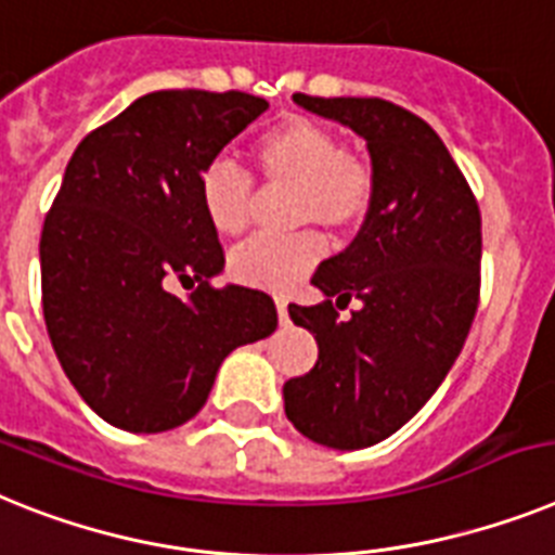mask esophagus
<instances>
[{
    "label": "esophagus",
    "instance_id": "1",
    "mask_svg": "<svg viewBox=\"0 0 555 555\" xmlns=\"http://www.w3.org/2000/svg\"><path fill=\"white\" fill-rule=\"evenodd\" d=\"M276 313H279V324H287V299H282V296H276Z\"/></svg>",
    "mask_w": 555,
    "mask_h": 555
}]
</instances>
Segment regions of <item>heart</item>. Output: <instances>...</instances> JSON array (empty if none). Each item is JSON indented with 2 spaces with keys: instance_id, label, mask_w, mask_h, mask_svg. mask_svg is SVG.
Instances as JSON below:
<instances>
[{
  "instance_id": "obj_1",
  "label": "heart",
  "mask_w": 555,
  "mask_h": 555,
  "mask_svg": "<svg viewBox=\"0 0 555 555\" xmlns=\"http://www.w3.org/2000/svg\"><path fill=\"white\" fill-rule=\"evenodd\" d=\"M250 163L264 185L293 189V225H319L347 234L364 222L375 203V169L364 155L341 149V138L305 115H287L250 143ZM199 208L220 236H240L250 222L254 191L225 160L203 169ZM321 240L310 231L285 240H254L231 256L236 282L270 293H287L315 268Z\"/></svg>"
}]
</instances>
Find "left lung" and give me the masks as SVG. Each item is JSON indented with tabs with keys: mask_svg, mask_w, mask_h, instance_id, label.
<instances>
[{
	"mask_svg": "<svg viewBox=\"0 0 555 555\" xmlns=\"http://www.w3.org/2000/svg\"><path fill=\"white\" fill-rule=\"evenodd\" d=\"M293 101L361 134L375 169V203L347 250L319 264L327 301L291 305L319 361L282 389L307 440L366 449L421 412L457 361L479 301L482 222L463 171L426 120L384 98ZM362 301L338 322L328 301Z\"/></svg>",
	"mask_w": 555,
	"mask_h": 555,
	"instance_id": "left-lung-1",
	"label": "left lung"
}]
</instances>
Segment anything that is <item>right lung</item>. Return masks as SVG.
<instances>
[{"label":"right lung","mask_w":555,"mask_h":555,"mask_svg":"<svg viewBox=\"0 0 555 555\" xmlns=\"http://www.w3.org/2000/svg\"><path fill=\"white\" fill-rule=\"evenodd\" d=\"M264 109L234 90L149 92L69 157L41 228V305L64 375L109 426H183L228 352L276 330L268 293L211 285L225 256L197 194L203 169ZM175 278L185 300L168 293Z\"/></svg>","instance_id":"obj_1"}]
</instances>
